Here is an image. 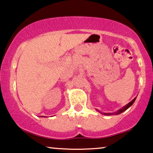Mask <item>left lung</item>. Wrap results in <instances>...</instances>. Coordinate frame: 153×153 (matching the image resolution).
<instances>
[{
	"label": "left lung",
	"mask_w": 153,
	"mask_h": 153,
	"mask_svg": "<svg viewBox=\"0 0 153 153\" xmlns=\"http://www.w3.org/2000/svg\"><path fill=\"white\" fill-rule=\"evenodd\" d=\"M136 99V98H134V99H133V100H132L131 101H130V102H129V103H127V105H125V106L122 108H120V109L118 110V111H117V112H115V113H101V112H100V111H99V110H97V111L98 112H99V113H102V114H103V115H119V114H120V113H123L124 111H125L126 110H127L128 108H129L130 106H131L132 104H133V103H134V101H135Z\"/></svg>",
	"instance_id": "obj_1"
}]
</instances>
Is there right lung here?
I'll return each mask as SVG.
<instances>
[{
    "mask_svg": "<svg viewBox=\"0 0 153 153\" xmlns=\"http://www.w3.org/2000/svg\"><path fill=\"white\" fill-rule=\"evenodd\" d=\"M42 117H43V116H42Z\"/></svg>",
    "mask_w": 153,
    "mask_h": 153,
    "instance_id": "add662e5",
    "label": "right lung"
}]
</instances>
